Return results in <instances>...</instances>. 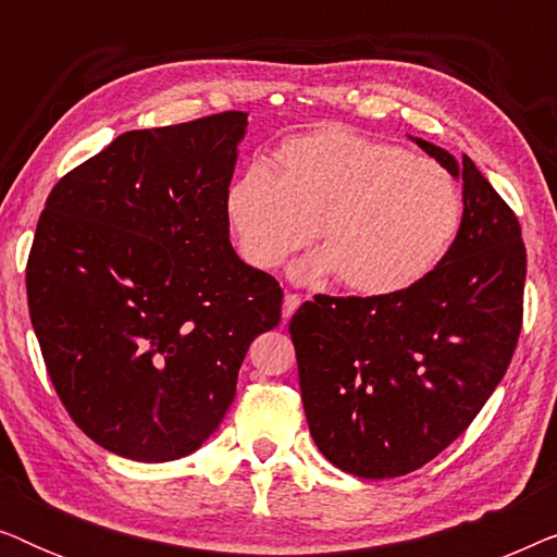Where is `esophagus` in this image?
<instances>
[{"mask_svg":"<svg viewBox=\"0 0 557 557\" xmlns=\"http://www.w3.org/2000/svg\"><path fill=\"white\" fill-rule=\"evenodd\" d=\"M299 304H301L299 294H286L284 296V319H292L294 311L299 309Z\"/></svg>","mask_w":557,"mask_h":557,"instance_id":"1","label":"esophagus"}]
</instances>
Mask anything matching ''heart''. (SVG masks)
<instances>
[{
	"mask_svg": "<svg viewBox=\"0 0 557 557\" xmlns=\"http://www.w3.org/2000/svg\"><path fill=\"white\" fill-rule=\"evenodd\" d=\"M278 172L256 159L225 189L238 256L258 271L284 265L311 240L324 248L296 265L314 281L339 273L349 292L395 296L431 276L461 227V189L429 157L347 128L286 139Z\"/></svg>",
	"mask_w": 557,
	"mask_h": 557,
	"instance_id": "heart-1",
	"label": "heart"
}]
</instances>
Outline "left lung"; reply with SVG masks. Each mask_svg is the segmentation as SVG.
I'll return each instance as SVG.
<instances>
[{"label": "left lung", "instance_id": "obj_1", "mask_svg": "<svg viewBox=\"0 0 557 557\" xmlns=\"http://www.w3.org/2000/svg\"><path fill=\"white\" fill-rule=\"evenodd\" d=\"M413 141L463 182L451 250L408 292L319 296L288 324L311 438L362 479L410 474L459 438L522 330L528 253L517 215L469 157Z\"/></svg>", "mask_w": 557, "mask_h": 557}]
</instances>
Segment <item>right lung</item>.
I'll return each mask as SVG.
<instances>
[{
    "label": "right lung",
    "instance_id": "right-lung-1",
    "mask_svg": "<svg viewBox=\"0 0 557 557\" xmlns=\"http://www.w3.org/2000/svg\"><path fill=\"white\" fill-rule=\"evenodd\" d=\"M248 113L126 132L52 187L27 304L75 425L134 461L200 448L250 342L281 319L278 281L231 246L225 189Z\"/></svg>",
    "mask_w": 557,
    "mask_h": 557
}]
</instances>
